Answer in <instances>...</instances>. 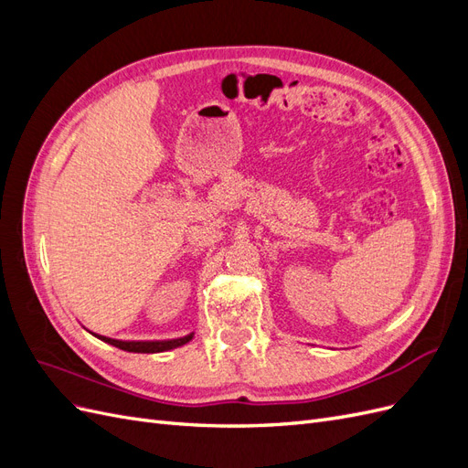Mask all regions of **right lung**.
Instances as JSON below:
<instances>
[{
	"instance_id": "1",
	"label": "right lung",
	"mask_w": 468,
	"mask_h": 468,
	"mask_svg": "<svg viewBox=\"0 0 468 468\" xmlns=\"http://www.w3.org/2000/svg\"><path fill=\"white\" fill-rule=\"evenodd\" d=\"M93 334V332H90ZM97 339H101V342L109 344V346H115L122 351H131V353H162V351H169V349H176L179 346H186L189 344L195 332L183 335V337H176V339H146V342H143V339H138V342H126V339H112V337H107V335H99V334H93Z\"/></svg>"
}]
</instances>
